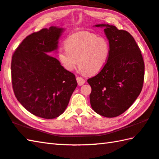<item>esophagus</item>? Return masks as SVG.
<instances>
[{
    "label": "esophagus",
    "instance_id": "1",
    "mask_svg": "<svg viewBox=\"0 0 159 159\" xmlns=\"http://www.w3.org/2000/svg\"><path fill=\"white\" fill-rule=\"evenodd\" d=\"M77 81L79 86H82L83 84H84L85 83V80L81 77H77Z\"/></svg>",
    "mask_w": 159,
    "mask_h": 159
}]
</instances>
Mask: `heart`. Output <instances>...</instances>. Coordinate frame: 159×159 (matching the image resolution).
<instances>
[{"instance_id": "obj_1", "label": "heart", "mask_w": 159, "mask_h": 159, "mask_svg": "<svg viewBox=\"0 0 159 159\" xmlns=\"http://www.w3.org/2000/svg\"><path fill=\"white\" fill-rule=\"evenodd\" d=\"M65 49H60L58 58L66 70H73L78 63L82 73L93 75L107 64L110 55L107 39L90 32H78L65 41Z\"/></svg>"}]
</instances>
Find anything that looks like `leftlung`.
<instances>
[{"mask_svg":"<svg viewBox=\"0 0 159 159\" xmlns=\"http://www.w3.org/2000/svg\"><path fill=\"white\" fill-rule=\"evenodd\" d=\"M104 28L110 44L107 64L87 82L91 86L90 102L99 115L114 118L135 102L143 88L145 64L139 47L129 33L109 24Z\"/></svg>","mask_w":159,"mask_h":159,"instance_id":"obj_1","label":"left lung"}]
</instances>
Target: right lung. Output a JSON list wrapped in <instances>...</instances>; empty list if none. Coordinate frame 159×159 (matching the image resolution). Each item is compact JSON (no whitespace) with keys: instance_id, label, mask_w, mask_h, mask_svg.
<instances>
[{"instance_id":"add662e5","label":"right lung","mask_w":159,"mask_h":159,"mask_svg":"<svg viewBox=\"0 0 159 159\" xmlns=\"http://www.w3.org/2000/svg\"><path fill=\"white\" fill-rule=\"evenodd\" d=\"M64 28L51 26L24 39L11 59V83L18 101L29 112L46 119L55 118L66 109L77 82L58 59L57 52Z\"/></svg>"}]
</instances>
